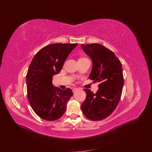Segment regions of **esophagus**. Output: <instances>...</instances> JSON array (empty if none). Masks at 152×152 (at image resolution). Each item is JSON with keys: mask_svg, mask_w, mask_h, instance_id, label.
I'll return each mask as SVG.
<instances>
[{"mask_svg": "<svg viewBox=\"0 0 152 152\" xmlns=\"http://www.w3.org/2000/svg\"><path fill=\"white\" fill-rule=\"evenodd\" d=\"M78 90H79V88H77V87H73V88L72 89L73 93H75V92L77 91Z\"/></svg>", "mask_w": 152, "mask_h": 152, "instance_id": "obj_1", "label": "esophagus"}]
</instances>
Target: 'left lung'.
<instances>
[{"mask_svg":"<svg viewBox=\"0 0 152 152\" xmlns=\"http://www.w3.org/2000/svg\"><path fill=\"white\" fill-rule=\"evenodd\" d=\"M82 49L93 61L89 79L99 82L94 94L84 89L86 98L81 105L84 115L92 121H101L111 114L121 99L124 77L122 64L115 54L99 44H82Z\"/></svg>","mask_w":152,"mask_h":152,"instance_id":"left-lung-1","label":"left lung"}]
</instances>
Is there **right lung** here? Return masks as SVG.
I'll list each match as a JSON object with an SVG mask.
<instances>
[{"label": "right lung", "mask_w": 152, "mask_h": 152, "mask_svg": "<svg viewBox=\"0 0 152 152\" xmlns=\"http://www.w3.org/2000/svg\"><path fill=\"white\" fill-rule=\"evenodd\" d=\"M77 45L49 44L41 49L30 63L26 74L27 96L35 113L44 120H58L66 111L72 91L54 87L53 77L61 70L68 54Z\"/></svg>", "instance_id": "obj_1"}]
</instances>
